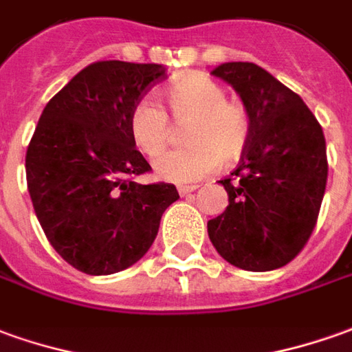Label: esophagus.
Here are the masks:
<instances>
[{"mask_svg":"<svg viewBox=\"0 0 352 352\" xmlns=\"http://www.w3.org/2000/svg\"><path fill=\"white\" fill-rule=\"evenodd\" d=\"M195 190H197V186H180V188H178V193L184 197V195H190L191 191Z\"/></svg>","mask_w":352,"mask_h":352,"instance_id":"obj_1","label":"esophagus"}]
</instances>
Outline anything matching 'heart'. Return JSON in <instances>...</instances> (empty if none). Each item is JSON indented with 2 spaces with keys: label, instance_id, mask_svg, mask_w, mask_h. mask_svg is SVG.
<instances>
[{
  "label": "heart",
  "instance_id": "heart-1",
  "mask_svg": "<svg viewBox=\"0 0 352 352\" xmlns=\"http://www.w3.org/2000/svg\"><path fill=\"white\" fill-rule=\"evenodd\" d=\"M172 116L188 122L186 147L155 161L157 174L168 182L199 180L222 162L237 161L251 138V116L241 103L228 101L224 88L193 72L164 89ZM130 135L147 157H159L170 135V120L153 99H140L130 113Z\"/></svg>",
  "mask_w": 352,
  "mask_h": 352
}]
</instances>
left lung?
I'll return each instance as SVG.
<instances>
[{"label":"left lung","mask_w":352,"mask_h":352,"mask_svg":"<svg viewBox=\"0 0 352 352\" xmlns=\"http://www.w3.org/2000/svg\"><path fill=\"white\" fill-rule=\"evenodd\" d=\"M224 80L251 116V138L232 178L220 180L228 207L208 220L218 254L241 270L268 272L309 241L328 180L326 140L295 91L254 63H222Z\"/></svg>","instance_id":"left-lung-1"}]
</instances>
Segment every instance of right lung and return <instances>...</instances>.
<instances>
[{
    "mask_svg": "<svg viewBox=\"0 0 352 352\" xmlns=\"http://www.w3.org/2000/svg\"><path fill=\"white\" fill-rule=\"evenodd\" d=\"M166 69L99 60L43 109L26 151V184L53 249L76 270L109 276L153 245L172 184H138L151 170L130 135V113Z\"/></svg>",
    "mask_w": 352,
    "mask_h": 352,
    "instance_id": "right-lung-1",
    "label": "right lung"
}]
</instances>
